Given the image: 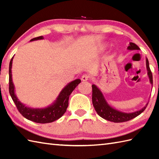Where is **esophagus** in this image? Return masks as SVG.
<instances>
[{
    "label": "esophagus",
    "mask_w": 159,
    "mask_h": 159,
    "mask_svg": "<svg viewBox=\"0 0 159 159\" xmlns=\"http://www.w3.org/2000/svg\"><path fill=\"white\" fill-rule=\"evenodd\" d=\"M89 79V75H87V74H83L81 77V80L83 81H87V80H88Z\"/></svg>",
    "instance_id": "34e87169"
}]
</instances>
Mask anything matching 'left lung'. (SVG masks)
<instances>
[{"label":"left lung","instance_id":"1","mask_svg":"<svg viewBox=\"0 0 159 159\" xmlns=\"http://www.w3.org/2000/svg\"><path fill=\"white\" fill-rule=\"evenodd\" d=\"M127 49L128 50H140L139 46L133 42L129 43V46H128ZM146 61L148 76L149 78L150 84L152 85V74L151 70L150 69L149 61H148L147 57L146 59ZM92 102L94 107V109H95L98 116H100L101 117H102L104 120H107L110 121H113V122L116 123L124 122V121H129L132 119H133V118L136 117L146 109V108L148 104L147 103L143 108H141L139 110L134 111V112H123V111H119L115 109L113 107H111L110 104L108 103L99 87L96 86V85H92Z\"/></svg>","mask_w":159,"mask_h":159}]
</instances>
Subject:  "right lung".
<instances>
[{"mask_svg":"<svg viewBox=\"0 0 159 159\" xmlns=\"http://www.w3.org/2000/svg\"><path fill=\"white\" fill-rule=\"evenodd\" d=\"M43 36H39L38 38H33L30 40V42L36 41V40L43 39ZM14 57V56H13ZM13 57L11 58L9 63V93L11 96L13 102L17 107L19 112L29 120L34 121L36 123L46 124L50 123L57 120L59 119L61 117L63 116L66 113L67 107H68V101L70 94L78 86V85L81 82L80 79H76L72 80V82L67 83L61 91L59 96H57L56 100L50 104L49 106L44 108H31L26 106L20 101L18 98L17 97L15 92V86L12 80V63Z\"/></svg>","mask_w":159,"mask_h":159,"instance_id":"obj_1","label":"right lung"}]
</instances>
